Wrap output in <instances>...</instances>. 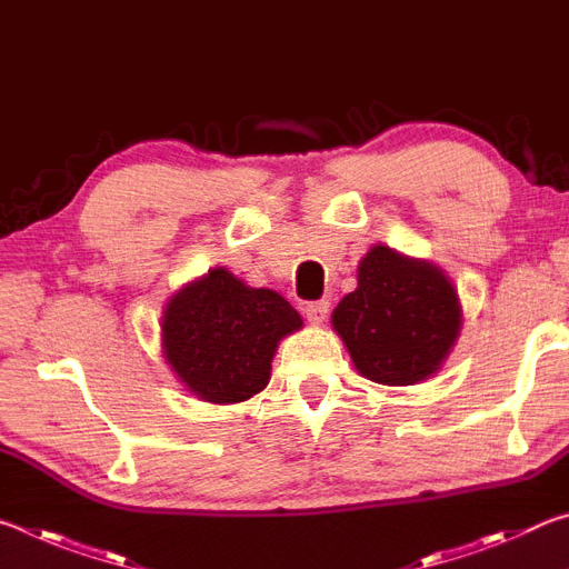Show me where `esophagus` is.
Wrapping results in <instances>:
<instances>
[{
    "mask_svg": "<svg viewBox=\"0 0 569 569\" xmlns=\"http://www.w3.org/2000/svg\"><path fill=\"white\" fill-rule=\"evenodd\" d=\"M306 319L311 323H323L326 316H329V301H311L306 303Z\"/></svg>",
    "mask_w": 569,
    "mask_h": 569,
    "instance_id": "esophagus-1",
    "label": "esophagus"
}]
</instances>
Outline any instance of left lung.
Returning a JSON list of instances; mask_svg holds the SVG:
<instances>
[{"mask_svg":"<svg viewBox=\"0 0 569 569\" xmlns=\"http://www.w3.org/2000/svg\"><path fill=\"white\" fill-rule=\"evenodd\" d=\"M331 323L361 377L409 387L439 371L459 339L461 306L441 268L373 246Z\"/></svg>","mask_w":569,"mask_h":569,"instance_id":"1","label":"left lung"}]
</instances>
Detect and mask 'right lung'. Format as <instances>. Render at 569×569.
I'll list each match as a JSON object with an SVG mask.
<instances>
[{
	"label": "right lung",
	"mask_w": 569,
	"mask_h": 569,
	"mask_svg": "<svg viewBox=\"0 0 569 569\" xmlns=\"http://www.w3.org/2000/svg\"><path fill=\"white\" fill-rule=\"evenodd\" d=\"M301 326L283 296L213 268L168 301L162 351L198 399L238 403L266 389L278 341Z\"/></svg>",
	"instance_id": "1"
}]
</instances>
